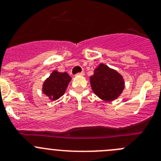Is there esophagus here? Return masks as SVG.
<instances>
[{
    "label": "esophagus",
    "mask_w": 161,
    "mask_h": 161,
    "mask_svg": "<svg viewBox=\"0 0 161 161\" xmlns=\"http://www.w3.org/2000/svg\"><path fill=\"white\" fill-rule=\"evenodd\" d=\"M78 75H84V71H81V72L77 73Z\"/></svg>",
    "instance_id": "obj_1"
}]
</instances>
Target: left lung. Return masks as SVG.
Listing matches in <instances>:
<instances>
[{
  "instance_id": "8db88e82",
  "label": "left lung",
  "mask_w": 161,
  "mask_h": 161,
  "mask_svg": "<svg viewBox=\"0 0 161 161\" xmlns=\"http://www.w3.org/2000/svg\"><path fill=\"white\" fill-rule=\"evenodd\" d=\"M90 84L94 93L105 101L118 98L125 88L122 76L103 64H100L90 76Z\"/></svg>"
}]
</instances>
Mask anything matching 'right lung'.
Returning <instances> with one entry per match:
<instances>
[{
    "mask_svg": "<svg viewBox=\"0 0 161 161\" xmlns=\"http://www.w3.org/2000/svg\"><path fill=\"white\" fill-rule=\"evenodd\" d=\"M71 78L67 72L53 71L43 84V92L52 100L59 99L65 92Z\"/></svg>",
    "mask_w": 161,
    "mask_h": 161,
    "instance_id": "obj_1",
    "label": "right lung"
}]
</instances>
